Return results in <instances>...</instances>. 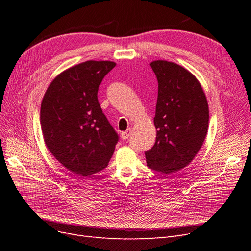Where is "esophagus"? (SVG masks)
<instances>
[{
    "mask_svg": "<svg viewBox=\"0 0 251 251\" xmlns=\"http://www.w3.org/2000/svg\"><path fill=\"white\" fill-rule=\"evenodd\" d=\"M131 133H132V130H131V128H127L126 131H125V132L121 133V138H123L124 140H126L128 137H130Z\"/></svg>",
    "mask_w": 251,
    "mask_h": 251,
    "instance_id": "obj_1",
    "label": "esophagus"
}]
</instances>
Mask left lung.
I'll return each instance as SVG.
<instances>
[{
    "label": "left lung",
    "instance_id": "8db88e82",
    "mask_svg": "<svg viewBox=\"0 0 251 251\" xmlns=\"http://www.w3.org/2000/svg\"><path fill=\"white\" fill-rule=\"evenodd\" d=\"M150 66L158 79L157 137L146 158L150 169L169 175L186 168L202 148L208 132V103L201 83L184 67L162 59Z\"/></svg>",
    "mask_w": 251,
    "mask_h": 251
}]
</instances>
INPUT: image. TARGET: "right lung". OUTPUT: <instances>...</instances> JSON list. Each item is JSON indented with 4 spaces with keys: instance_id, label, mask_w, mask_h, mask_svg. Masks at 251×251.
Here are the masks:
<instances>
[{
    "instance_id": "right-lung-1",
    "label": "right lung",
    "mask_w": 251,
    "mask_h": 251,
    "mask_svg": "<svg viewBox=\"0 0 251 251\" xmlns=\"http://www.w3.org/2000/svg\"><path fill=\"white\" fill-rule=\"evenodd\" d=\"M116 63L87 60L51 81L41 104L45 144L65 168L87 177L107 168L118 141L97 100L101 80Z\"/></svg>"
}]
</instances>
